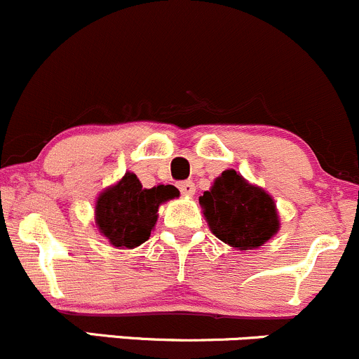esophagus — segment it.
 Here are the masks:
<instances>
[{
	"mask_svg": "<svg viewBox=\"0 0 359 359\" xmlns=\"http://www.w3.org/2000/svg\"><path fill=\"white\" fill-rule=\"evenodd\" d=\"M179 189L184 196H193V194L196 193V187H194L193 180H184V182H180Z\"/></svg>",
	"mask_w": 359,
	"mask_h": 359,
	"instance_id": "1",
	"label": "esophagus"
}]
</instances>
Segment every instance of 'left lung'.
Segmentation results:
<instances>
[{"instance_id": "left-lung-1", "label": "left lung", "mask_w": 359, "mask_h": 359, "mask_svg": "<svg viewBox=\"0 0 359 359\" xmlns=\"http://www.w3.org/2000/svg\"><path fill=\"white\" fill-rule=\"evenodd\" d=\"M206 222L219 240L234 248H257L280 227L273 198L250 186L234 170L215 179L200 196Z\"/></svg>"}]
</instances>
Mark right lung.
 <instances>
[{
	"mask_svg": "<svg viewBox=\"0 0 359 359\" xmlns=\"http://www.w3.org/2000/svg\"><path fill=\"white\" fill-rule=\"evenodd\" d=\"M175 196H179L177 187L168 184L144 189L135 173L128 172L97 200V226L114 247L135 248L149 240L158 206Z\"/></svg>",
	"mask_w": 359,
	"mask_h": 359,
	"instance_id": "obj_1",
	"label": "right lung"
}]
</instances>
